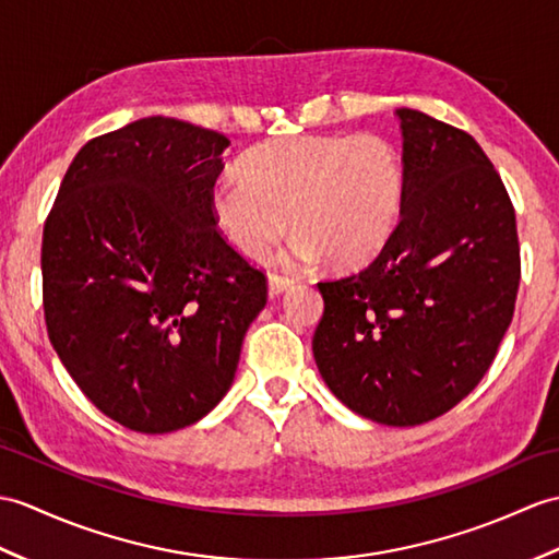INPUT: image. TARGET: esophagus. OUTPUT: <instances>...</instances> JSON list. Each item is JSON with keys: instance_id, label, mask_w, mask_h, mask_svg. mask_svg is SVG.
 <instances>
[{"instance_id": "esophagus-1", "label": "esophagus", "mask_w": 559, "mask_h": 559, "mask_svg": "<svg viewBox=\"0 0 559 559\" xmlns=\"http://www.w3.org/2000/svg\"><path fill=\"white\" fill-rule=\"evenodd\" d=\"M293 278L288 276H281V274H269V297H278L285 290L293 288Z\"/></svg>"}]
</instances>
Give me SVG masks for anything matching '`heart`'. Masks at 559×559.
Returning a JSON list of instances; mask_svg holds the SVG:
<instances>
[{
	"label": "heart",
	"mask_w": 559,
	"mask_h": 559,
	"mask_svg": "<svg viewBox=\"0 0 559 559\" xmlns=\"http://www.w3.org/2000/svg\"><path fill=\"white\" fill-rule=\"evenodd\" d=\"M240 171L216 178L210 210L248 257L266 254L293 218L295 262L329 254L335 266H359L391 238L405 204V164L373 133L269 140L245 154Z\"/></svg>",
	"instance_id": "obj_1"
}]
</instances>
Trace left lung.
I'll use <instances>...</instances> for the list:
<instances>
[{
    "mask_svg": "<svg viewBox=\"0 0 559 559\" xmlns=\"http://www.w3.org/2000/svg\"><path fill=\"white\" fill-rule=\"evenodd\" d=\"M405 204L371 262L321 281L314 359L331 393L385 426L431 421L498 355L522 276L510 194L478 142L397 109Z\"/></svg>",
    "mask_w": 559,
    "mask_h": 559,
    "instance_id": "1",
    "label": "left lung"
}]
</instances>
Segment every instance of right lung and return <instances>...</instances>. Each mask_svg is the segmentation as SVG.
Segmentation results:
<instances>
[{"instance_id":"obj_1","label":"right lung","mask_w":559,"mask_h":559,"mask_svg":"<svg viewBox=\"0 0 559 559\" xmlns=\"http://www.w3.org/2000/svg\"><path fill=\"white\" fill-rule=\"evenodd\" d=\"M226 135L147 116L93 138L43 233V305L61 365L140 433L200 421L228 393L266 276L216 230Z\"/></svg>"}]
</instances>
